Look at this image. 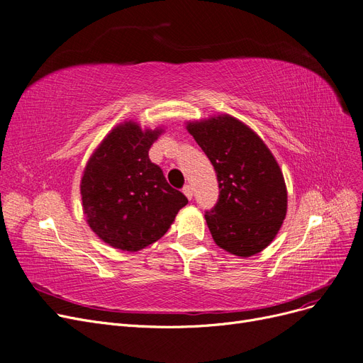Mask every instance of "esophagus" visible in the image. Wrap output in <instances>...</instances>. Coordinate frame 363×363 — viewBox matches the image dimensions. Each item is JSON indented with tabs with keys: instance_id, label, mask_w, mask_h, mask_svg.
Segmentation results:
<instances>
[{
	"instance_id": "obj_1",
	"label": "esophagus",
	"mask_w": 363,
	"mask_h": 363,
	"mask_svg": "<svg viewBox=\"0 0 363 363\" xmlns=\"http://www.w3.org/2000/svg\"><path fill=\"white\" fill-rule=\"evenodd\" d=\"M183 194L186 195V198H187V199H192V196H194V189H192V186H191V184H186V186L183 187Z\"/></svg>"
}]
</instances>
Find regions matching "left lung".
<instances>
[{
	"label": "left lung",
	"instance_id": "8db88e82",
	"mask_svg": "<svg viewBox=\"0 0 363 363\" xmlns=\"http://www.w3.org/2000/svg\"><path fill=\"white\" fill-rule=\"evenodd\" d=\"M217 174L219 201L206 213L214 242L240 257L262 252L287 213L283 172L252 128L229 114L187 122Z\"/></svg>",
	"mask_w": 363,
	"mask_h": 363
}]
</instances>
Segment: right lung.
<instances>
[{
	"instance_id": "right-lung-1",
	"label": "right lung",
	"mask_w": 363,
	"mask_h": 363,
	"mask_svg": "<svg viewBox=\"0 0 363 363\" xmlns=\"http://www.w3.org/2000/svg\"><path fill=\"white\" fill-rule=\"evenodd\" d=\"M162 128L125 121L99 143L84 167L80 195L86 222L114 249L138 252L165 235L187 198L172 189L149 149Z\"/></svg>"
}]
</instances>
